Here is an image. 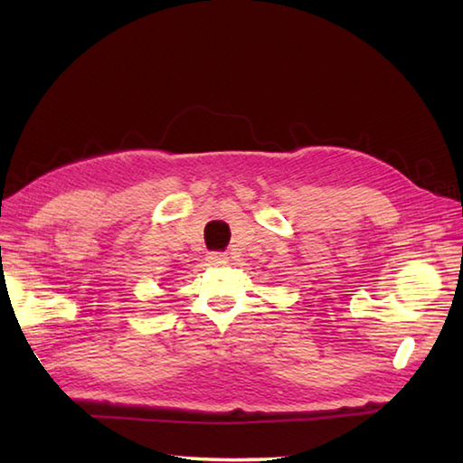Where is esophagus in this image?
I'll return each mask as SVG.
<instances>
[{"label": "esophagus", "mask_w": 463, "mask_h": 463, "mask_svg": "<svg viewBox=\"0 0 463 463\" xmlns=\"http://www.w3.org/2000/svg\"><path fill=\"white\" fill-rule=\"evenodd\" d=\"M207 263H210V266H223L225 261H228V256H225V253H222V251H210L207 253Z\"/></svg>", "instance_id": "obj_1"}]
</instances>
